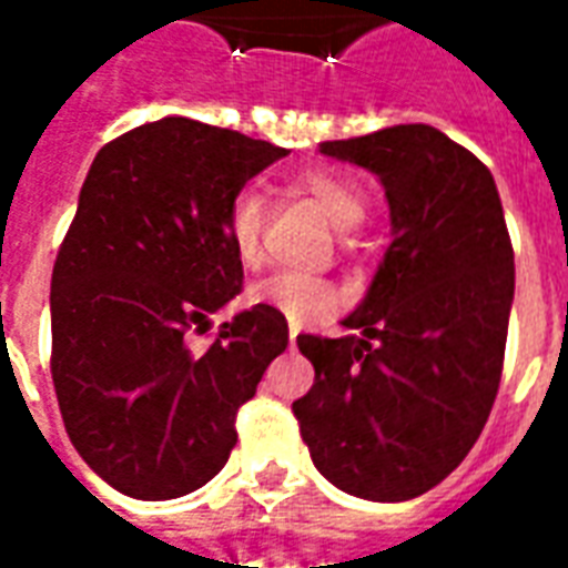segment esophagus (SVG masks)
I'll return each instance as SVG.
<instances>
[{
	"label": "esophagus",
	"mask_w": 568,
	"mask_h": 568,
	"mask_svg": "<svg viewBox=\"0 0 568 568\" xmlns=\"http://www.w3.org/2000/svg\"><path fill=\"white\" fill-rule=\"evenodd\" d=\"M297 334H301V325H297V322H292V325H288V346L297 344Z\"/></svg>",
	"instance_id": "esophagus-1"
}]
</instances>
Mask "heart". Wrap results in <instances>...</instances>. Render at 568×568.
<instances>
[{
    "label": "heart",
    "instance_id": "1",
    "mask_svg": "<svg viewBox=\"0 0 568 568\" xmlns=\"http://www.w3.org/2000/svg\"><path fill=\"white\" fill-rule=\"evenodd\" d=\"M292 191L310 197L337 231H349L365 219L368 191L349 173L332 166H307L292 179ZM267 224V203L255 187H240L224 215V231L234 246V255L246 267L258 264L261 234ZM248 301L258 307H271L288 322H307L325 316L337 307V288L322 276L297 271H276L248 288Z\"/></svg>",
    "mask_w": 568,
    "mask_h": 568
}]
</instances>
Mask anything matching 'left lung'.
I'll return each instance as SVG.
<instances>
[{
	"label": "left lung",
	"instance_id": "1",
	"mask_svg": "<svg viewBox=\"0 0 568 568\" xmlns=\"http://www.w3.org/2000/svg\"><path fill=\"white\" fill-rule=\"evenodd\" d=\"M320 151L381 179L393 243L344 320L358 337H297L316 381L292 410L334 487L414 499L468 456L499 393L514 301L499 191L471 151L428 124Z\"/></svg>",
	"mask_w": 568,
	"mask_h": 568
}]
</instances>
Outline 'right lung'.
Instances as JSON below:
<instances>
[{
    "label": "right lung",
    "instance_id": "obj_1",
    "mask_svg": "<svg viewBox=\"0 0 568 568\" xmlns=\"http://www.w3.org/2000/svg\"><path fill=\"white\" fill-rule=\"evenodd\" d=\"M285 154L161 118L93 158L51 276V377L69 440L124 496L179 499L219 475L236 410L288 346L258 304L191 344L243 288L227 203Z\"/></svg>",
    "mask_w": 568,
    "mask_h": 568
}]
</instances>
